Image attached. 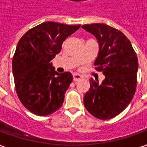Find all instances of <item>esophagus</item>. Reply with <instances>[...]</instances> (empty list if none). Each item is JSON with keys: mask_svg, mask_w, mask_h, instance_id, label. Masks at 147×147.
<instances>
[{"mask_svg": "<svg viewBox=\"0 0 147 147\" xmlns=\"http://www.w3.org/2000/svg\"><path fill=\"white\" fill-rule=\"evenodd\" d=\"M82 79V76L79 74H74L73 75V80L74 81H79L80 80Z\"/></svg>", "mask_w": 147, "mask_h": 147, "instance_id": "1", "label": "esophagus"}]
</instances>
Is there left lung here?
I'll return each mask as SVG.
<instances>
[{
  "label": "left lung",
  "mask_w": 147,
  "mask_h": 147,
  "mask_svg": "<svg viewBox=\"0 0 147 147\" xmlns=\"http://www.w3.org/2000/svg\"><path fill=\"white\" fill-rule=\"evenodd\" d=\"M81 28L98 40L99 49L94 66L105 76L102 84L89 80L90 88L84 94V104L94 117L111 119L121 113L134 98L138 57L129 39L119 30L104 23L86 24Z\"/></svg>",
  "instance_id": "8db88e82"
}]
</instances>
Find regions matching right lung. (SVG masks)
<instances>
[{
  "label": "right lung",
  "mask_w": 147,
  "mask_h": 147,
  "mask_svg": "<svg viewBox=\"0 0 147 147\" xmlns=\"http://www.w3.org/2000/svg\"><path fill=\"white\" fill-rule=\"evenodd\" d=\"M80 27L45 22L19 40L12 61L15 89L23 106L35 115H48L63 103L73 77L70 72H57L51 60Z\"/></svg>",
  "instance_id": "obj_1"
}]
</instances>
